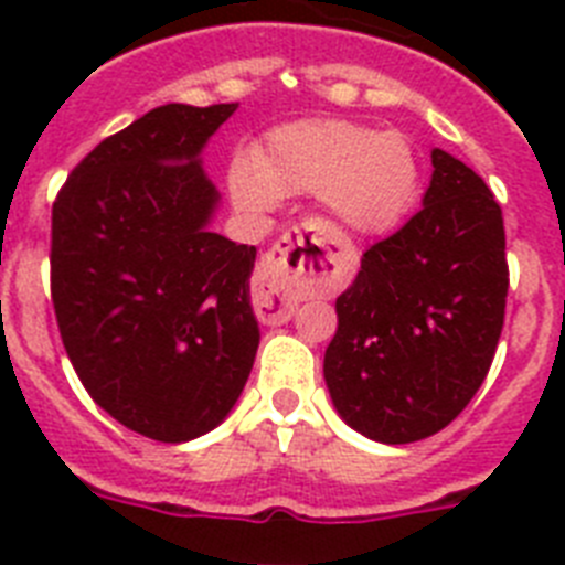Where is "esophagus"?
I'll return each mask as SVG.
<instances>
[{"label":"esophagus","instance_id":"obj_1","mask_svg":"<svg viewBox=\"0 0 565 565\" xmlns=\"http://www.w3.org/2000/svg\"><path fill=\"white\" fill-rule=\"evenodd\" d=\"M328 234L322 228H294L263 257L254 277V311L268 326H279L294 317L299 306L297 282L308 263L326 252ZM322 263V259H319Z\"/></svg>","mask_w":565,"mask_h":565}]
</instances>
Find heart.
<instances>
[{
    "label": "heart",
    "instance_id": "1",
    "mask_svg": "<svg viewBox=\"0 0 565 565\" xmlns=\"http://www.w3.org/2000/svg\"><path fill=\"white\" fill-rule=\"evenodd\" d=\"M226 189L248 217L271 214L279 198L319 194L344 232L373 237L396 228L416 203L418 161L402 132L313 118L271 129L252 158H234Z\"/></svg>",
    "mask_w": 565,
    "mask_h": 565
}]
</instances>
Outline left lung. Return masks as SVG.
<instances>
[{
  "label": "left lung",
  "instance_id": "8db88e82",
  "mask_svg": "<svg viewBox=\"0 0 565 565\" xmlns=\"http://www.w3.org/2000/svg\"><path fill=\"white\" fill-rule=\"evenodd\" d=\"M507 288L495 194L467 163L433 149L424 206L362 254L337 299L326 382L339 416L382 444L444 430L487 379Z\"/></svg>",
  "mask_w": 565,
  "mask_h": 565
}]
</instances>
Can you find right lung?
<instances>
[{
	"label": "right lung",
	"instance_id": "right-lung-1",
	"mask_svg": "<svg viewBox=\"0 0 565 565\" xmlns=\"http://www.w3.org/2000/svg\"><path fill=\"white\" fill-rule=\"evenodd\" d=\"M237 104L149 109L70 172L53 203L50 294L93 402L181 444L214 430L257 356L254 246L212 232L201 152Z\"/></svg>",
	"mask_w": 565,
	"mask_h": 565
}]
</instances>
